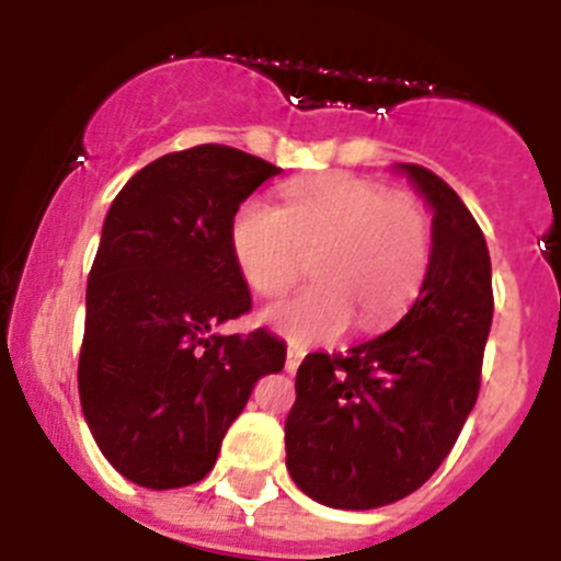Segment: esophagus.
Here are the masks:
<instances>
[{
	"label": "esophagus",
	"instance_id": "obj_1",
	"mask_svg": "<svg viewBox=\"0 0 561 561\" xmlns=\"http://www.w3.org/2000/svg\"><path fill=\"white\" fill-rule=\"evenodd\" d=\"M306 356V348L304 345H297V342H289V348H286V370L289 374H295L297 365H300V359Z\"/></svg>",
	"mask_w": 561,
	"mask_h": 561
}]
</instances>
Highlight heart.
<instances>
[{
    "label": "heart",
    "mask_w": 561,
    "mask_h": 561,
    "mask_svg": "<svg viewBox=\"0 0 561 561\" xmlns=\"http://www.w3.org/2000/svg\"><path fill=\"white\" fill-rule=\"evenodd\" d=\"M236 266L257 297H280L311 261L314 286L264 311L295 342L334 340L359 317L362 331L396 323L421 291L433 257L427 207L379 182L331 173L291 182L284 210L247 199L230 225Z\"/></svg>",
    "instance_id": "1"
}]
</instances>
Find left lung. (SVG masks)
Returning a JSON list of instances; mask_svg holds the SVG:
<instances>
[{
  "instance_id": "8db88e82",
  "label": "left lung",
  "mask_w": 561,
  "mask_h": 561,
  "mask_svg": "<svg viewBox=\"0 0 561 561\" xmlns=\"http://www.w3.org/2000/svg\"><path fill=\"white\" fill-rule=\"evenodd\" d=\"M433 207V257L413 309L345 354H309L286 415V469L300 492L365 512L413 494L455 447L480 390L494 314L483 230L458 193L401 162Z\"/></svg>"
}]
</instances>
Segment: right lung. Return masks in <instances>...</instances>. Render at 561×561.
<instances>
[{"label":"right lung","mask_w":561,"mask_h":561,"mask_svg":"<svg viewBox=\"0 0 561 561\" xmlns=\"http://www.w3.org/2000/svg\"><path fill=\"white\" fill-rule=\"evenodd\" d=\"M277 173L205 142L148 162L108 207L78 393L98 447L131 483H199L255 381L284 370L286 345L270 331L216 334L252 306L230 250L232 216Z\"/></svg>","instance_id":"right-lung-1"}]
</instances>
